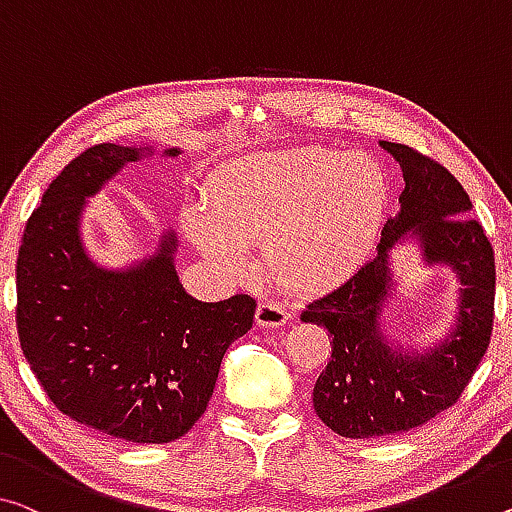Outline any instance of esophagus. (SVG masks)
I'll list each match as a JSON object with an SVG mask.
<instances>
[{"mask_svg": "<svg viewBox=\"0 0 512 512\" xmlns=\"http://www.w3.org/2000/svg\"><path fill=\"white\" fill-rule=\"evenodd\" d=\"M288 320V313L274 302H261L256 309V325L258 327H281Z\"/></svg>", "mask_w": 512, "mask_h": 512, "instance_id": "obj_1", "label": "esophagus"}]
</instances>
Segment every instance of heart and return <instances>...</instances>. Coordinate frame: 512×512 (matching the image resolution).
Returning <instances> with one entry per match:
<instances>
[{
	"label": "heart",
	"mask_w": 512,
	"mask_h": 512,
	"mask_svg": "<svg viewBox=\"0 0 512 512\" xmlns=\"http://www.w3.org/2000/svg\"><path fill=\"white\" fill-rule=\"evenodd\" d=\"M387 201L389 178L375 157L295 148L212 171L203 201H187L180 224L226 277H247V247L261 245L267 277L290 293L313 295L364 263Z\"/></svg>",
	"instance_id": "b5f03b06"
}]
</instances>
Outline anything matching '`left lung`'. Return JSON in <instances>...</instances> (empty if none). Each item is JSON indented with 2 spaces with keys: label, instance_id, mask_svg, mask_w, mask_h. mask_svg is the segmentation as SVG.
<instances>
[{
  "label": "left lung",
  "instance_id": "obj_1",
  "mask_svg": "<svg viewBox=\"0 0 512 512\" xmlns=\"http://www.w3.org/2000/svg\"><path fill=\"white\" fill-rule=\"evenodd\" d=\"M380 146L403 169L400 210L384 224L375 258L302 311L304 322L332 334L313 407L327 428L350 439L400 435L458 403L490 345L494 318V251L469 217L474 206L465 187L410 146ZM405 244L417 247L424 266H448L461 283L449 332L419 349L386 332L395 249Z\"/></svg>",
  "mask_w": 512,
  "mask_h": 512
}]
</instances>
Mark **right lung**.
Returning <instances> with one entry per match:
<instances>
[{
	"label": "right lung",
	"instance_id": "right-lung-1",
	"mask_svg": "<svg viewBox=\"0 0 512 512\" xmlns=\"http://www.w3.org/2000/svg\"><path fill=\"white\" fill-rule=\"evenodd\" d=\"M155 153L183 151L98 144L75 157L29 217L15 267L20 345L47 396L77 423L135 444L174 442L201 419L226 350L256 311L249 295L199 302L187 293L171 229L123 267L89 254V199Z\"/></svg>",
	"mask_w": 512,
	"mask_h": 512
}]
</instances>
